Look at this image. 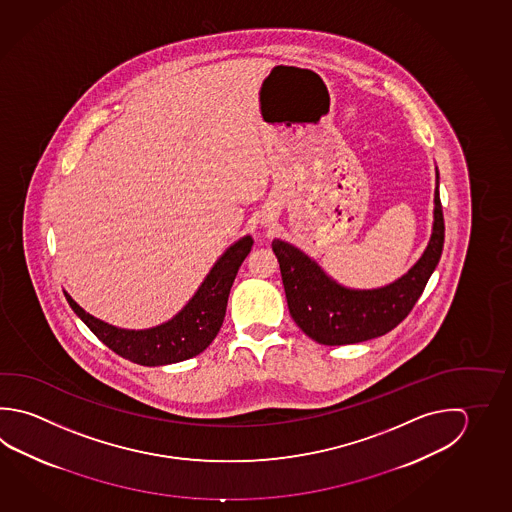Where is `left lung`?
<instances>
[{
    "mask_svg": "<svg viewBox=\"0 0 512 512\" xmlns=\"http://www.w3.org/2000/svg\"><path fill=\"white\" fill-rule=\"evenodd\" d=\"M435 187L433 229L419 261L399 279L377 289H350L330 278L316 260L276 238L272 251L281 270L290 316L316 343L328 346L363 343L388 334L415 307L437 269L444 247V216Z\"/></svg>",
    "mask_w": 512,
    "mask_h": 512,
    "instance_id": "left-lung-1",
    "label": "left lung"
}]
</instances>
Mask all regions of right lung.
I'll use <instances>...</instances> for the list:
<instances>
[{
  "label": "right lung",
  "instance_id": "add662e5",
  "mask_svg": "<svg viewBox=\"0 0 512 512\" xmlns=\"http://www.w3.org/2000/svg\"><path fill=\"white\" fill-rule=\"evenodd\" d=\"M252 243L249 234L234 242L216 260L186 307L166 323L146 330H128L104 323L79 307L66 290L65 298L84 325L115 354L142 366L180 363L202 354L220 332L234 278L251 252Z\"/></svg>",
  "mask_w": 512,
  "mask_h": 512
}]
</instances>
